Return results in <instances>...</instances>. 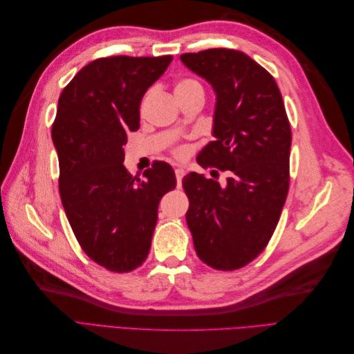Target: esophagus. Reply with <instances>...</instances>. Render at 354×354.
I'll use <instances>...</instances> for the list:
<instances>
[{"label":"esophagus","mask_w":354,"mask_h":354,"mask_svg":"<svg viewBox=\"0 0 354 354\" xmlns=\"http://www.w3.org/2000/svg\"><path fill=\"white\" fill-rule=\"evenodd\" d=\"M185 174H186V171L183 168H177L176 169V178H177V186L178 187H181V180H183Z\"/></svg>","instance_id":"esophagus-1"}]
</instances>
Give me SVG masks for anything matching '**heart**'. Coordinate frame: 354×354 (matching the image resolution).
<instances>
[{
  "label": "heart",
  "mask_w": 354,
  "mask_h": 354,
  "mask_svg": "<svg viewBox=\"0 0 354 354\" xmlns=\"http://www.w3.org/2000/svg\"><path fill=\"white\" fill-rule=\"evenodd\" d=\"M199 87H202V85L195 80H180V81L176 82L174 90L178 91V93H186V91H190V90L199 88Z\"/></svg>",
  "instance_id": "1"
}]
</instances>
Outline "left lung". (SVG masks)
<instances>
[{
	"mask_svg": "<svg viewBox=\"0 0 354 354\" xmlns=\"http://www.w3.org/2000/svg\"><path fill=\"white\" fill-rule=\"evenodd\" d=\"M216 93L202 167L229 171L226 183L190 173L186 221L199 259L217 270L251 263L279 221L289 187L291 127L272 75L245 53L211 48L180 56Z\"/></svg>",
	"mask_w": 354,
	"mask_h": 354,
	"instance_id": "obj_1",
	"label": "left lung"
}]
</instances>
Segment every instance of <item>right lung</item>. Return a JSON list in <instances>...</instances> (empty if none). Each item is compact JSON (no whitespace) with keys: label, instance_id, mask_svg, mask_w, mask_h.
Wrapping results in <instances>:
<instances>
[{"label":"right lung","instance_id":"obj_1","mask_svg":"<svg viewBox=\"0 0 354 354\" xmlns=\"http://www.w3.org/2000/svg\"><path fill=\"white\" fill-rule=\"evenodd\" d=\"M171 56L97 59L63 88L51 138L63 208L81 248L111 272H131L151 251L159 201L177 185L169 164L137 178L124 167L127 134L140 127V102Z\"/></svg>","mask_w":354,"mask_h":354}]
</instances>
